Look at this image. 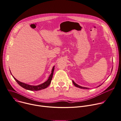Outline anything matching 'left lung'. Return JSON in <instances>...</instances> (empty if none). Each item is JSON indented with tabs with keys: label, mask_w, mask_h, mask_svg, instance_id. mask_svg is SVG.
I'll list each match as a JSON object with an SVG mask.
<instances>
[{
	"label": "left lung",
	"mask_w": 121,
	"mask_h": 121,
	"mask_svg": "<svg viewBox=\"0 0 121 121\" xmlns=\"http://www.w3.org/2000/svg\"><path fill=\"white\" fill-rule=\"evenodd\" d=\"M72 82H73V83L74 84V85L76 87H78V88H82V89H88V88L83 87H82V86H80V85H78V84H77L76 83H75L74 81H72ZM100 86V85L98 86V87Z\"/></svg>",
	"instance_id": "1"
}]
</instances>
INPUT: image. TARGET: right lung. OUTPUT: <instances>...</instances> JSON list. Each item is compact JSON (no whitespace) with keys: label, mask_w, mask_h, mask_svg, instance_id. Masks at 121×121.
Listing matches in <instances>:
<instances>
[{"label":"right lung","mask_w":121,"mask_h":121,"mask_svg":"<svg viewBox=\"0 0 121 121\" xmlns=\"http://www.w3.org/2000/svg\"><path fill=\"white\" fill-rule=\"evenodd\" d=\"M54 69V67H53V68L52 69V70L51 74L49 76L48 80L46 82H44V83H42V84H41L40 85H37V86L30 85L24 83L23 82H19V81H18L17 79H16L13 76V77L14 78V80L18 83V84L19 85H20L21 87H22L23 88H25V89H26V90H30V91H39V90H40L44 89L46 88H47L50 84L51 81L52 80Z\"/></svg>","instance_id":"1"}]
</instances>
